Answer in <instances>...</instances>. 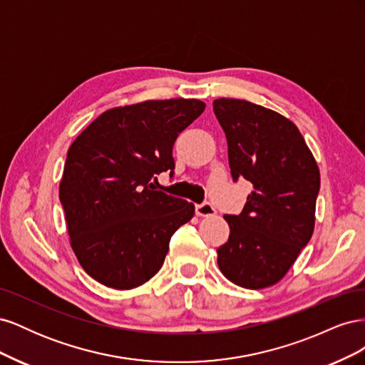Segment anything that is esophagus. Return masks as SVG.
<instances>
[{
  "mask_svg": "<svg viewBox=\"0 0 365 365\" xmlns=\"http://www.w3.org/2000/svg\"><path fill=\"white\" fill-rule=\"evenodd\" d=\"M195 210H196L197 216H213L216 213V208L213 207V204H210L208 201H205L202 204H197Z\"/></svg>",
  "mask_w": 365,
  "mask_h": 365,
  "instance_id": "1",
  "label": "esophagus"
}]
</instances>
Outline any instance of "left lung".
<instances>
[{
	"label": "left lung",
	"instance_id": "1",
	"mask_svg": "<svg viewBox=\"0 0 365 365\" xmlns=\"http://www.w3.org/2000/svg\"><path fill=\"white\" fill-rule=\"evenodd\" d=\"M213 111L225 132L233 181L252 184L240 215L224 216L230 237L217 248L219 269L242 288H267L312 237L318 165L298 128L272 109L217 98Z\"/></svg>",
	"mask_w": 365,
	"mask_h": 365
}]
</instances>
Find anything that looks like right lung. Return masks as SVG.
<instances>
[{
	"instance_id": "right-lung-1",
	"label": "right lung",
	"mask_w": 365,
	"mask_h": 365,
	"mask_svg": "<svg viewBox=\"0 0 365 365\" xmlns=\"http://www.w3.org/2000/svg\"><path fill=\"white\" fill-rule=\"evenodd\" d=\"M196 98L148 101L98 115L74 140L59 200L82 268L108 288L132 289L163 267L169 242L195 205L153 190L173 178V143L200 117Z\"/></svg>"
}]
</instances>
